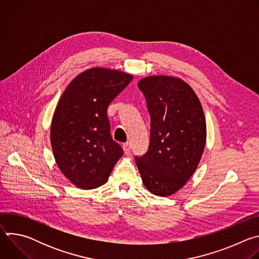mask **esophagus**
Masks as SVG:
<instances>
[{
    "instance_id": "obj_1",
    "label": "esophagus",
    "mask_w": 259,
    "mask_h": 259,
    "mask_svg": "<svg viewBox=\"0 0 259 259\" xmlns=\"http://www.w3.org/2000/svg\"><path fill=\"white\" fill-rule=\"evenodd\" d=\"M130 149H131V146H130V143H129V142H126V143L123 144V150H124L125 155H129Z\"/></svg>"
}]
</instances>
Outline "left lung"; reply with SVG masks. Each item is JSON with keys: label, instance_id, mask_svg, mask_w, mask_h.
Masks as SVG:
<instances>
[{"label": "left lung", "instance_id": "8db88e82", "mask_svg": "<svg viewBox=\"0 0 259 259\" xmlns=\"http://www.w3.org/2000/svg\"><path fill=\"white\" fill-rule=\"evenodd\" d=\"M151 115L149 151L135 162L144 187L168 197L183 188L196 171L207 137L202 104L179 78L150 76L138 82Z\"/></svg>", "mask_w": 259, "mask_h": 259}]
</instances>
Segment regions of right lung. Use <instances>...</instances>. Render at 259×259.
Segmentation results:
<instances>
[{
  "mask_svg": "<svg viewBox=\"0 0 259 259\" xmlns=\"http://www.w3.org/2000/svg\"><path fill=\"white\" fill-rule=\"evenodd\" d=\"M132 79L121 70L92 67L68 84L57 103L50 129L53 155L79 189L102 186L124 154L110 135L106 110Z\"/></svg>",
  "mask_w": 259,
  "mask_h": 259,
  "instance_id": "1",
  "label": "right lung"
}]
</instances>
